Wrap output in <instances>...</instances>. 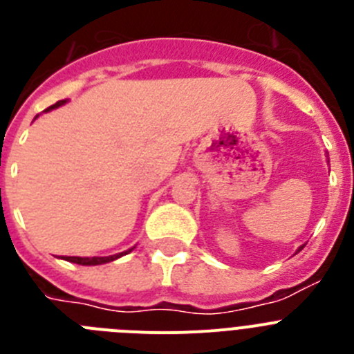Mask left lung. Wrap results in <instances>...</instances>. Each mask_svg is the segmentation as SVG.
<instances>
[{"label": "left lung", "mask_w": 354, "mask_h": 354, "mask_svg": "<svg viewBox=\"0 0 354 354\" xmlns=\"http://www.w3.org/2000/svg\"><path fill=\"white\" fill-rule=\"evenodd\" d=\"M299 250H303V246H299ZM299 250H298V252H299Z\"/></svg>", "instance_id": "obj_1"}]
</instances>
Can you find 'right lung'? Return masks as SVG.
Here are the masks:
<instances>
[{
  "instance_id": "add662e5",
  "label": "right lung",
  "mask_w": 354,
  "mask_h": 354,
  "mask_svg": "<svg viewBox=\"0 0 354 354\" xmlns=\"http://www.w3.org/2000/svg\"><path fill=\"white\" fill-rule=\"evenodd\" d=\"M65 102H67V101H58L56 104L49 106L48 109H44V111H51V109H55V108H60V106L65 104ZM133 248H134V246H133ZM133 248H129L127 252L117 253V255H109V257H65V261L74 262V264H81V266H99V264H106V262L115 261V259L122 257V255H126V253H129Z\"/></svg>"
}]
</instances>
